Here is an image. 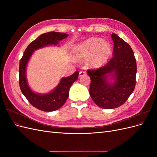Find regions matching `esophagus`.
<instances>
[{
	"label": "esophagus",
	"instance_id": "obj_1",
	"mask_svg": "<svg viewBox=\"0 0 157 157\" xmlns=\"http://www.w3.org/2000/svg\"><path fill=\"white\" fill-rule=\"evenodd\" d=\"M86 75V72L85 71H80L79 72V77H83V76H85Z\"/></svg>",
	"mask_w": 157,
	"mask_h": 157
}]
</instances>
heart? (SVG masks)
Returning <instances> with one entry per match:
<instances>
[{"mask_svg": "<svg viewBox=\"0 0 157 157\" xmlns=\"http://www.w3.org/2000/svg\"><path fill=\"white\" fill-rule=\"evenodd\" d=\"M111 52V45L109 42L92 37L76 45L73 49V56L77 61L87 60L89 68L96 69L107 62Z\"/></svg>", "mask_w": 157, "mask_h": 157, "instance_id": "1", "label": "heart"}]
</instances>
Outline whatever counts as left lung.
Returning a JSON list of instances; mask_svg holds the SVG:
<instances>
[{"mask_svg": "<svg viewBox=\"0 0 157 157\" xmlns=\"http://www.w3.org/2000/svg\"><path fill=\"white\" fill-rule=\"evenodd\" d=\"M113 58L102 67L88 70L91 79L90 95L103 109H115L124 104L134 91L137 73L136 60L130 46L115 33Z\"/></svg>", "mask_w": 157, "mask_h": 157, "instance_id": "1", "label": "left lung"}]
</instances>
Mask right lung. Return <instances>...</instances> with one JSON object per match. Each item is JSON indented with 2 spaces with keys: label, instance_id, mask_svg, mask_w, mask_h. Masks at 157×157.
Instances as JSON below:
<instances>
[{
  "label": "right lung",
  "instance_id": "right-lung-1",
  "mask_svg": "<svg viewBox=\"0 0 157 157\" xmlns=\"http://www.w3.org/2000/svg\"><path fill=\"white\" fill-rule=\"evenodd\" d=\"M69 36L68 34L58 32L46 33L31 42L23 55L19 69V82L21 91L33 106L39 110L50 112L57 110L65 103L69 97L71 85L78 79V71L68 77H63L53 90L46 94L33 92L27 82L26 69L28 62L34 52L47 46H57L59 42Z\"/></svg>",
  "mask_w": 157,
  "mask_h": 157
}]
</instances>
